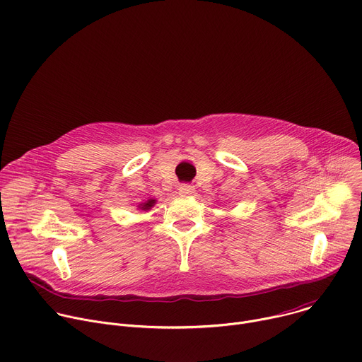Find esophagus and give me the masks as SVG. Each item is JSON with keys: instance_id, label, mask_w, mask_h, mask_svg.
Masks as SVG:
<instances>
[{"instance_id": "obj_1", "label": "esophagus", "mask_w": 362, "mask_h": 362, "mask_svg": "<svg viewBox=\"0 0 362 362\" xmlns=\"http://www.w3.org/2000/svg\"><path fill=\"white\" fill-rule=\"evenodd\" d=\"M179 194L180 196H192L194 193V187L190 186V185H179Z\"/></svg>"}]
</instances>
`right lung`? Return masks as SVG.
<instances>
[{
    "mask_svg": "<svg viewBox=\"0 0 362 362\" xmlns=\"http://www.w3.org/2000/svg\"><path fill=\"white\" fill-rule=\"evenodd\" d=\"M154 203H156V199H148V200H146L144 203H140L139 209H141V211H148V209H151V206H154Z\"/></svg>",
    "mask_w": 362,
    "mask_h": 362,
    "instance_id": "1",
    "label": "right lung"
}]
</instances>
